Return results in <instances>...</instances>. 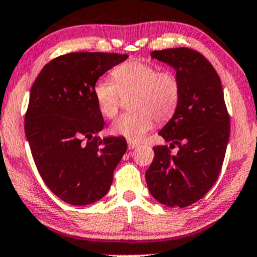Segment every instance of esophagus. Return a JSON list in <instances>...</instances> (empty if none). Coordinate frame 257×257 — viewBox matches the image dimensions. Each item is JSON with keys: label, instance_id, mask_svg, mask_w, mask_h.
Here are the masks:
<instances>
[{"label": "esophagus", "instance_id": "34e87169", "mask_svg": "<svg viewBox=\"0 0 257 257\" xmlns=\"http://www.w3.org/2000/svg\"><path fill=\"white\" fill-rule=\"evenodd\" d=\"M127 147H128V150H134V148L139 147V143L132 142V141H127Z\"/></svg>", "mask_w": 257, "mask_h": 257}]
</instances>
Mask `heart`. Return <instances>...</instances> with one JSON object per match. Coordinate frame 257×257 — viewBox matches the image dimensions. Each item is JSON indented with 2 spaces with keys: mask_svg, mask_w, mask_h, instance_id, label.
Returning <instances> with one entry per match:
<instances>
[{
  "mask_svg": "<svg viewBox=\"0 0 257 257\" xmlns=\"http://www.w3.org/2000/svg\"><path fill=\"white\" fill-rule=\"evenodd\" d=\"M112 81L99 78L93 87L96 106L104 117L117 114L121 95L131 98L134 111L118 116L110 132L130 141H140L157 122H165L174 116L181 99V82L173 71H159L156 65L142 60H130L116 66Z\"/></svg>",
  "mask_w": 257,
  "mask_h": 257,
  "instance_id": "obj_1",
  "label": "heart"
}]
</instances>
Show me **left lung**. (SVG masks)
<instances>
[{
  "instance_id": "obj_1",
  "label": "left lung",
  "mask_w": 257,
  "mask_h": 257,
  "mask_svg": "<svg viewBox=\"0 0 257 257\" xmlns=\"http://www.w3.org/2000/svg\"><path fill=\"white\" fill-rule=\"evenodd\" d=\"M152 59L168 63L181 82L178 110L159 135L168 146H156L154 159L146 172L150 192L169 207L192 205L216 183L227 150L230 120L222 83L211 62L187 48L151 52Z\"/></svg>"
}]
</instances>
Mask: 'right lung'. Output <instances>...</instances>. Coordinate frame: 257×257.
<instances>
[{
  "mask_svg": "<svg viewBox=\"0 0 257 257\" xmlns=\"http://www.w3.org/2000/svg\"><path fill=\"white\" fill-rule=\"evenodd\" d=\"M126 54L70 52L46 63L30 89L26 136L46 186L73 206L104 197L127 150L126 140L96 134L104 128L93 87Z\"/></svg>",
  "mask_w": 257,
  "mask_h": 257,
  "instance_id": "right-lung-1",
  "label": "right lung"
}]
</instances>
